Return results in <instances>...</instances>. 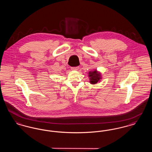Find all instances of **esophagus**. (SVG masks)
Wrapping results in <instances>:
<instances>
[{
  "label": "esophagus",
  "instance_id": "1",
  "mask_svg": "<svg viewBox=\"0 0 152 152\" xmlns=\"http://www.w3.org/2000/svg\"><path fill=\"white\" fill-rule=\"evenodd\" d=\"M79 66H73L71 68V69L72 70H77V69H79Z\"/></svg>",
  "mask_w": 152,
  "mask_h": 152
}]
</instances>
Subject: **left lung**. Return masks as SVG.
<instances>
[{
    "mask_svg": "<svg viewBox=\"0 0 152 152\" xmlns=\"http://www.w3.org/2000/svg\"><path fill=\"white\" fill-rule=\"evenodd\" d=\"M89 74V76L90 77V83L91 84H96L100 79V75L96 72V71L90 72Z\"/></svg>",
    "mask_w": 152,
    "mask_h": 152,
    "instance_id": "1",
    "label": "left lung"
}]
</instances>
